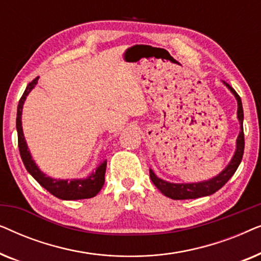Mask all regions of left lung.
Listing matches in <instances>:
<instances>
[{"label":"left lung","mask_w":261,"mask_h":261,"mask_svg":"<svg viewBox=\"0 0 261 261\" xmlns=\"http://www.w3.org/2000/svg\"><path fill=\"white\" fill-rule=\"evenodd\" d=\"M226 87L233 92L238 101V119L240 122V133L237 139V149L231 158L230 163L228 164L226 169H224L220 174H217L216 177L212 178L209 180H203L198 181V183H170V181L163 180L158 178L153 172L152 170H149V177L153 184L159 189L160 192L166 196V197L172 198V199H192V198H198L203 197V196H209L215 194L217 190H220L228 180L230 179V177L235 173V171L238 170L239 165H240L242 155H244V149H245V135H244V109H242V102L240 96L237 94V91L230 87L229 84L226 83Z\"/></svg>","instance_id":"1"}]
</instances>
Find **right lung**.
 Instances as JSON below:
<instances>
[{
  "mask_svg": "<svg viewBox=\"0 0 261 261\" xmlns=\"http://www.w3.org/2000/svg\"><path fill=\"white\" fill-rule=\"evenodd\" d=\"M39 77L35 78L27 85L26 90L23 95L21 96L19 106H17V114H16V130H17V141H19V149L20 155L22 159L23 165L26 167L28 172L32 174V177L45 188L49 194H52L56 197L60 199H84L91 198L96 196L101 190L103 184H105V174L107 167V160L101 163L96 169L95 172H92L90 176L83 179H55V178L47 177L44 172H41L40 169L32 159V155L28 151L26 140H24L23 132H22V122H21V115H22V107L26 99L27 95L30 94L32 89H33L38 83Z\"/></svg>",
  "mask_w": 261,
  "mask_h": 261,
  "instance_id": "obj_1",
  "label": "right lung"
}]
</instances>
